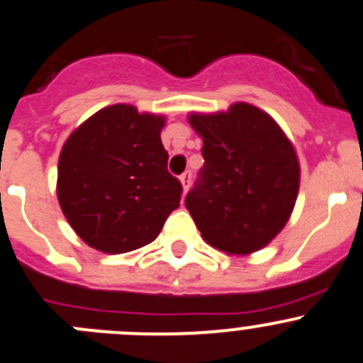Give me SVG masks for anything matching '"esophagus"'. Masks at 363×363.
<instances>
[{
    "label": "esophagus",
    "instance_id": "esophagus-1",
    "mask_svg": "<svg viewBox=\"0 0 363 363\" xmlns=\"http://www.w3.org/2000/svg\"><path fill=\"white\" fill-rule=\"evenodd\" d=\"M191 178H192V172L191 171H185L184 174L179 176V182H182V187H184V192H187L189 187H191Z\"/></svg>",
    "mask_w": 363,
    "mask_h": 363
}]
</instances>
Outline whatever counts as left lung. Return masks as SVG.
<instances>
[{
	"label": "left lung",
	"instance_id": "left-lung-1",
	"mask_svg": "<svg viewBox=\"0 0 363 363\" xmlns=\"http://www.w3.org/2000/svg\"><path fill=\"white\" fill-rule=\"evenodd\" d=\"M205 165L185 198L205 242L228 255L267 246L287 224L299 192L294 146L274 119L250 103L191 113Z\"/></svg>",
	"mask_w": 363,
	"mask_h": 363
}]
</instances>
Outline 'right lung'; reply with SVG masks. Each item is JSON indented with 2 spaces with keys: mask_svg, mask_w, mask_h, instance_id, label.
I'll return each mask as SVG.
<instances>
[{
  "mask_svg": "<svg viewBox=\"0 0 363 363\" xmlns=\"http://www.w3.org/2000/svg\"><path fill=\"white\" fill-rule=\"evenodd\" d=\"M164 116L105 106L76 128L58 158L57 196L84 242L119 255L153 242L179 206L182 184L167 171Z\"/></svg>",
  "mask_w": 363,
  "mask_h": 363,
  "instance_id": "right-lung-1",
  "label": "right lung"
}]
</instances>
